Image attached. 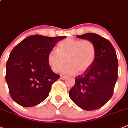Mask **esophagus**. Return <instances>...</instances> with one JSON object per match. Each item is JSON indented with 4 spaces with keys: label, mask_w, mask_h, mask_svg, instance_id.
<instances>
[{
    "label": "esophagus",
    "mask_w": 128,
    "mask_h": 128,
    "mask_svg": "<svg viewBox=\"0 0 128 128\" xmlns=\"http://www.w3.org/2000/svg\"><path fill=\"white\" fill-rule=\"evenodd\" d=\"M67 77L66 76H60V79H62V80H64V79H66Z\"/></svg>",
    "instance_id": "34e87169"
}]
</instances>
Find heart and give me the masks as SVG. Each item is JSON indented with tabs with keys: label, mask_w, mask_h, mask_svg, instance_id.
<instances>
[{
	"label": "heart",
	"mask_w": 128,
	"mask_h": 128,
	"mask_svg": "<svg viewBox=\"0 0 128 128\" xmlns=\"http://www.w3.org/2000/svg\"><path fill=\"white\" fill-rule=\"evenodd\" d=\"M96 57V49L91 41L67 38L59 43L58 50L49 53L48 60L54 72L60 71L68 62L69 65L62 70L64 74H82L92 66Z\"/></svg>",
	"instance_id": "obj_1"
}]
</instances>
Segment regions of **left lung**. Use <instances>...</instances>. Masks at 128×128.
<instances>
[{
  "label": "left lung",
  "instance_id": "8db88e82",
  "mask_svg": "<svg viewBox=\"0 0 128 128\" xmlns=\"http://www.w3.org/2000/svg\"><path fill=\"white\" fill-rule=\"evenodd\" d=\"M77 37L94 44L96 57L86 72L76 77L69 97L82 110L92 111L103 106L112 97L118 79V61L114 48L108 39L94 33Z\"/></svg>",
  "mask_w": 128,
  "mask_h": 128
}]
</instances>
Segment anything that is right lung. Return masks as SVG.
<instances>
[{
  "mask_svg": "<svg viewBox=\"0 0 128 128\" xmlns=\"http://www.w3.org/2000/svg\"><path fill=\"white\" fill-rule=\"evenodd\" d=\"M66 36H30L14 47L6 64V80L12 100L23 107L39 104L60 76L48 63L49 53Z\"/></svg>",
  "mask_w": 128,
  "mask_h": 128,
  "instance_id": "right-lung-1",
  "label": "right lung"
}]
</instances>
